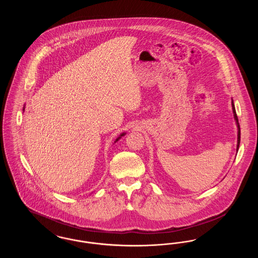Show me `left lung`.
Returning a JSON list of instances; mask_svg holds the SVG:
<instances>
[{
  "label": "left lung",
  "instance_id": "8db88e82",
  "mask_svg": "<svg viewBox=\"0 0 258 258\" xmlns=\"http://www.w3.org/2000/svg\"><path fill=\"white\" fill-rule=\"evenodd\" d=\"M232 108H233L234 118H235V120L237 122V125H238V128H239V131H238V144H237V151H238L239 146H240V140H241L240 139L241 138V132H240V124H239V122H238V117H237V114H236V111H235L233 101H232Z\"/></svg>",
  "mask_w": 258,
  "mask_h": 258
}]
</instances>
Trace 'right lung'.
Wrapping results in <instances>:
<instances>
[{
    "label": "right lung",
    "mask_w": 258,
    "mask_h": 258,
    "mask_svg": "<svg viewBox=\"0 0 258 258\" xmlns=\"http://www.w3.org/2000/svg\"><path fill=\"white\" fill-rule=\"evenodd\" d=\"M123 135H124V134H123V135H121V136H123ZM119 138H121V137H119ZM119 138H118V139H119ZM118 139H117V140H118ZM117 140H116V141H117Z\"/></svg>",
    "instance_id": "1"
}]
</instances>
